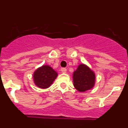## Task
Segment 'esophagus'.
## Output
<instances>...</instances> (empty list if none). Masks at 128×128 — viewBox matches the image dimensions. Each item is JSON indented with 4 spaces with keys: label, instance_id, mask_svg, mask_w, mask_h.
<instances>
[{
    "label": "esophagus",
    "instance_id": "esophagus-1",
    "mask_svg": "<svg viewBox=\"0 0 128 128\" xmlns=\"http://www.w3.org/2000/svg\"><path fill=\"white\" fill-rule=\"evenodd\" d=\"M66 70H66V68H62V69H61V71H62L63 73H66Z\"/></svg>",
    "mask_w": 128,
    "mask_h": 128
}]
</instances>
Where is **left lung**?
Returning a JSON list of instances; mask_svg holds the SVG:
<instances>
[{
  "mask_svg": "<svg viewBox=\"0 0 128 128\" xmlns=\"http://www.w3.org/2000/svg\"><path fill=\"white\" fill-rule=\"evenodd\" d=\"M73 84L75 88L80 92H84L93 88L96 83V74L85 64H80L73 73Z\"/></svg>",
  "mask_w": 128,
  "mask_h": 128,
  "instance_id": "8db88e82",
  "label": "left lung"
}]
</instances>
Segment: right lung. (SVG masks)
Segmentation results:
<instances>
[{"label":"right lung","mask_w":128,"mask_h":128,"mask_svg":"<svg viewBox=\"0 0 128 128\" xmlns=\"http://www.w3.org/2000/svg\"><path fill=\"white\" fill-rule=\"evenodd\" d=\"M58 76L56 71L51 66L44 65L34 72L32 78L35 85L42 89H46L51 86Z\"/></svg>","instance_id":"1"}]
</instances>
